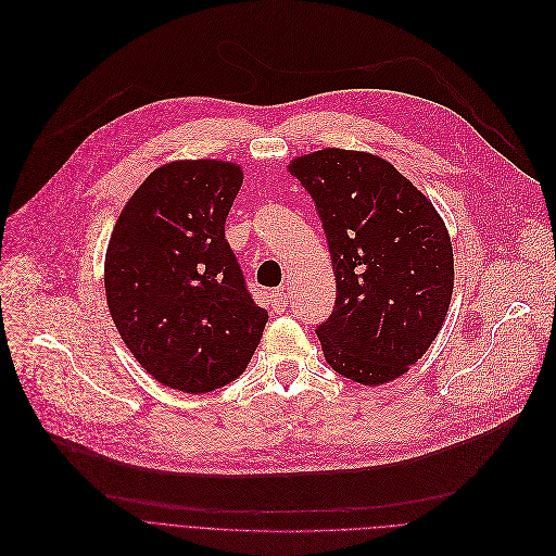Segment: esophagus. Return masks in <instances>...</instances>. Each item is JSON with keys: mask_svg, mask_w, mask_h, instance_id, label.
<instances>
[{"mask_svg": "<svg viewBox=\"0 0 556 556\" xmlns=\"http://www.w3.org/2000/svg\"><path fill=\"white\" fill-rule=\"evenodd\" d=\"M271 306L276 308V311H285V306L289 304V295H287V291H285V287H280V289H276V291H271Z\"/></svg>", "mask_w": 556, "mask_h": 556, "instance_id": "34e87169", "label": "esophagus"}]
</instances>
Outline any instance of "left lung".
Here are the masks:
<instances>
[{"label": "left lung", "instance_id": "1", "mask_svg": "<svg viewBox=\"0 0 556 556\" xmlns=\"http://www.w3.org/2000/svg\"><path fill=\"white\" fill-rule=\"evenodd\" d=\"M311 194L336 271V306L315 332L330 368L362 386L409 370L445 321L454 250L431 201L390 162L321 149L289 164Z\"/></svg>", "mask_w": 556, "mask_h": 556}]
</instances>
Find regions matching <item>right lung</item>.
<instances>
[{
  "mask_svg": "<svg viewBox=\"0 0 556 556\" xmlns=\"http://www.w3.org/2000/svg\"><path fill=\"white\" fill-rule=\"evenodd\" d=\"M241 166L181 160L153 170L121 212L104 256L109 313L160 383L188 394L239 379L269 319L226 239Z\"/></svg>",
  "mask_w": 556,
  "mask_h": 556,
  "instance_id": "add662e5",
  "label": "right lung"
}]
</instances>
